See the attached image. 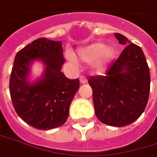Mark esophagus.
I'll list each match as a JSON object with an SVG mask.
<instances>
[{
	"label": "esophagus",
	"instance_id": "esophagus-1",
	"mask_svg": "<svg viewBox=\"0 0 157 157\" xmlns=\"http://www.w3.org/2000/svg\"><path fill=\"white\" fill-rule=\"evenodd\" d=\"M79 79H80L81 84H85V83H87V78H86V77L81 76Z\"/></svg>",
	"mask_w": 157,
	"mask_h": 157
}]
</instances>
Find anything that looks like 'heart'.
<instances>
[{"label":"heart","mask_w":157,"mask_h":157,"mask_svg":"<svg viewBox=\"0 0 157 157\" xmlns=\"http://www.w3.org/2000/svg\"><path fill=\"white\" fill-rule=\"evenodd\" d=\"M116 50L113 47H107L102 43H94L79 48L78 56L79 59L86 63L95 61V67L101 69L114 58ZM73 60V58H72Z\"/></svg>","instance_id":"heart-1"}]
</instances>
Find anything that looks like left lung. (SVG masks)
<instances>
[{
    "instance_id": "1",
    "label": "left lung",
    "mask_w": 157,
    "mask_h": 157,
    "mask_svg": "<svg viewBox=\"0 0 157 157\" xmlns=\"http://www.w3.org/2000/svg\"><path fill=\"white\" fill-rule=\"evenodd\" d=\"M126 45L104 75L89 78L97 119L112 126H125L143 113L149 100L150 69L142 48L125 36L114 33Z\"/></svg>"
}]
</instances>
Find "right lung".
I'll return each instance as SVG.
<instances>
[{
    "instance_id": "1",
    "label": "right lung",
    "mask_w": 157,
    "mask_h": 157,
    "mask_svg": "<svg viewBox=\"0 0 157 157\" xmlns=\"http://www.w3.org/2000/svg\"><path fill=\"white\" fill-rule=\"evenodd\" d=\"M36 59L44 62L45 72L31 85L26 78L29 65ZM64 61L61 42L45 37L31 42L15 56L9 81L11 99L18 115L34 128L54 129L67 119L79 80L69 79L60 72Z\"/></svg>"
}]
</instances>
